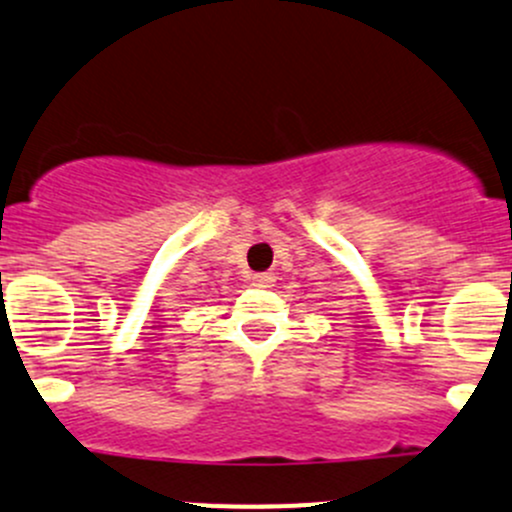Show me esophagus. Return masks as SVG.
<instances>
[{"instance_id":"obj_1","label":"esophagus","mask_w":512,"mask_h":512,"mask_svg":"<svg viewBox=\"0 0 512 512\" xmlns=\"http://www.w3.org/2000/svg\"><path fill=\"white\" fill-rule=\"evenodd\" d=\"M273 283H276V276H273V273H254V276H251V286L256 288H271Z\"/></svg>"}]
</instances>
